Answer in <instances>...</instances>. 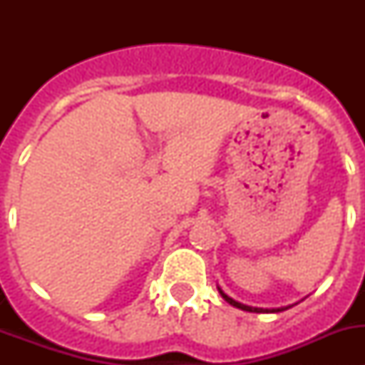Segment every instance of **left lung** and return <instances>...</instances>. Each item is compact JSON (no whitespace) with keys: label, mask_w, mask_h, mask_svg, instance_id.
Segmentation results:
<instances>
[{"label":"left lung","mask_w":365,"mask_h":365,"mask_svg":"<svg viewBox=\"0 0 365 365\" xmlns=\"http://www.w3.org/2000/svg\"><path fill=\"white\" fill-rule=\"evenodd\" d=\"M219 292H221L222 298L227 299V302L230 303V305H234V307L241 309V311H247V312H279V311H285V309H289V307H283V309H259V307H250V305H243V303H240V302H235V299H232L230 296L225 294V292H222L221 289H219Z\"/></svg>","instance_id":"obj_1"}]
</instances>
